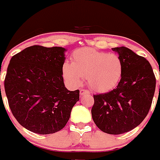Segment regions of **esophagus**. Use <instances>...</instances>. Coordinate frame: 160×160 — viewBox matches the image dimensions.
<instances>
[{
    "label": "esophagus",
    "mask_w": 160,
    "mask_h": 160,
    "mask_svg": "<svg viewBox=\"0 0 160 160\" xmlns=\"http://www.w3.org/2000/svg\"><path fill=\"white\" fill-rule=\"evenodd\" d=\"M80 95H81V96H82V95H90V93L89 92V91H88V90H84V89H82V90H80Z\"/></svg>",
    "instance_id": "esophagus-1"
}]
</instances>
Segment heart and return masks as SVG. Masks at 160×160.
Wrapping results in <instances>:
<instances>
[{
	"label": "heart",
	"mask_w": 160,
	"mask_h": 160,
	"mask_svg": "<svg viewBox=\"0 0 160 160\" xmlns=\"http://www.w3.org/2000/svg\"><path fill=\"white\" fill-rule=\"evenodd\" d=\"M124 65L116 53H106L92 48H81L74 51L71 63L62 65L63 77L70 85L78 87L86 77L88 85L97 92L114 89L123 75Z\"/></svg>",
	"instance_id": "b5f03b06"
}]
</instances>
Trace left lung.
<instances>
[{
  "label": "left lung",
  "instance_id": "1",
  "mask_svg": "<svg viewBox=\"0 0 160 160\" xmlns=\"http://www.w3.org/2000/svg\"><path fill=\"white\" fill-rule=\"evenodd\" d=\"M124 65L117 87L94 95L91 114L96 126L109 134L129 132L147 116L155 91L156 80L149 62L130 49L112 48Z\"/></svg>",
  "mask_w": 160,
  "mask_h": 160
}]
</instances>
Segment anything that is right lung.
<instances>
[{
  "label": "right lung",
  "instance_id": "obj_1",
  "mask_svg": "<svg viewBox=\"0 0 160 160\" xmlns=\"http://www.w3.org/2000/svg\"><path fill=\"white\" fill-rule=\"evenodd\" d=\"M65 51L63 47L33 46L10 60L4 82L9 106L19 124L30 131L40 134L60 131L80 100V90L65 87Z\"/></svg>",
  "mask_w": 160,
  "mask_h": 160
}]
</instances>
